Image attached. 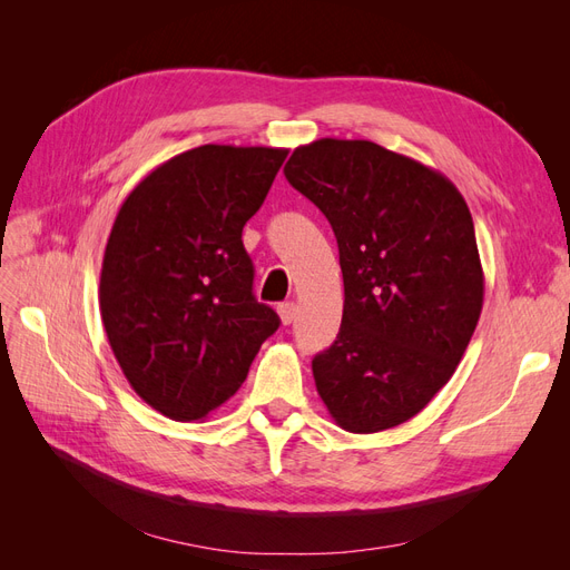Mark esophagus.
Here are the masks:
<instances>
[{"label":"esophagus","instance_id":"obj_1","mask_svg":"<svg viewBox=\"0 0 570 570\" xmlns=\"http://www.w3.org/2000/svg\"><path fill=\"white\" fill-rule=\"evenodd\" d=\"M278 316L283 321V325H289L292 321L297 318V304L295 302H285L278 306Z\"/></svg>","mask_w":570,"mask_h":570}]
</instances>
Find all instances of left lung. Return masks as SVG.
I'll use <instances>...</instances> for the list:
<instances>
[{
    "label": "left lung",
    "mask_w": 570,
    "mask_h": 570,
    "mask_svg": "<svg viewBox=\"0 0 570 570\" xmlns=\"http://www.w3.org/2000/svg\"><path fill=\"white\" fill-rule=\"evenodd\" d=\"M285 178L340 249L342 325L312 361L321 400L350 433L406 423L450 383L482 312L469 206L440 170L368 140L302 145Z\"/></svg>",
    "instance_id": "8db88e82"
}]
</instances>
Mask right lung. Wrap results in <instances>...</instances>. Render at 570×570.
<instances>
[{
    "label": "right lung",
    "instance_id": "add662e5",
    "mask_svg": "<svg viewBox=\"0 0 570 570\" xmlns=\"http://www.w3.org/2000/svg\"><path fill=\"white\" fill-rule=\"evenodd\" d=\"M287 149L202 145L164 161L120 204L99 275L120 371L174 421H199L245 383L281 318L252 295L245 223Z\"/></svg>",
    "mask_w": 570,
    "mask_h": 570
}]
</instances>
